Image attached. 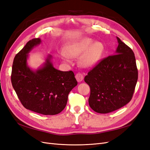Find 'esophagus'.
I'll use <instances>...</instances> for the list:
<instances>
[{
    "label": "esophagus",
    "instance_id": "obj_1",
    "mask_svg": "<svg viewBox=\"0 0 150 150\" xmlns=\"http://www.w3.org/2000/svg\"><path fill=\"white\" fill-rule=\"evenodd\" d=\"M83 75L81 74V73L80 72H78L76 74V80H77L78 82H81L83 81Z\"/></svg>",
    "mask_w": 150,
    "mask_h": 150
}]
</instances>
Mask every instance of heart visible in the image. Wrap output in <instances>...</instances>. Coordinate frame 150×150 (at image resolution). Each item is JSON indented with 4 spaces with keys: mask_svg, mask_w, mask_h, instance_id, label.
Returning a JSON list of instances; mask_svg holds the SVG:
<instances>
[{
    "mask_svg": "<svg viewBox=\"0 0 150 150\" xmlns=\"http://www.w3.org/2000/svg\"><path fill=\"white\" fill-rule=\"evenodd\" d=\"M105 46L103 42H96L90 38H85L73 42L67 46V54L62 58L66 62H71V57L81 58L80 62L83 67L91 68L96 65L105 52Z\"/></svg>",
    "mask_w": 150,
    "mask_h": 150,
    "instance_id": "obj_1",
    "label": "heart"
}]
</instances>
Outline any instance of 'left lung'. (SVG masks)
<instances>
[{"label":"left lung","mask_w":150,"mask_h":150,"mask_svg":"<svg viewBox=\"0 0 150 150\" xmlns=\"http://www.w3.org/2000/svg\"><path fill=\"white\" fill-rule=\"evenodd\" d=\"M114 55L98 64L85 77L90 87V107L98 113L121 108L132 99L138 78L136 58L131 48L116 37Z\"/></svg>","instance_id":"1"}]
</instances>
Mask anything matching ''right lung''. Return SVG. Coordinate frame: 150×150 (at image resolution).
Masks as SVG:
<instances>
[{
    "label": "right lung",
    "mask_w": 150,
    "mask_h": 150,
    "mask_svg": "<svg viewBox=\"0 0 150 150\" xmlns=\"http://www.w3.org/2000/svg\"><path fill=\"white\" fill-rule=\"evenodd\" d=\"M41 42L40 38L33 39L16 54L11 83L25 108L42 115H54L66 106L68 95L78 82L72 71H61L54 67L51 54H47L45 62L36 70L28 66V53Z\"/></svg>",
    "instance_id": "right-lung-1"
}]
</instances>
